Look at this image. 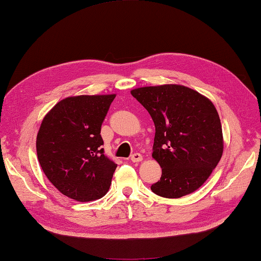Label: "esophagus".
Instances as JSON below:
<instances>
[{
	"label": "esophagus",
	"mask_w": 261,
	"mask_h": 261,
	"mask_svg": "<svg viewBox=\"0 0 261 261\" xmlns=\"http://www.w3.org/2000/svg\"><path fill=\"white\" fill-rule=\"evenodd\" d=\"M142 160V156L139 154V152H135V154L131 155V161L134 163H139Z\"/></svg>",
	"instance_id": "34e87169"
}]
</instances>
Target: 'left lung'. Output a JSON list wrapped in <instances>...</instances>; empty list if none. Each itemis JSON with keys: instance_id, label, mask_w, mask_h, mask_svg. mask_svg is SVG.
Instances as JSON below:
<instances>
[{"instance_id": "1", "label": "left lung", "mask_w": 261, "mask_h": 261, "mask_svg": "<svg viewBox=\"0 0 261 261\" xmlns=\"http://www.w3.org/2000/svg\"><path fill=\"white\" fill-rule=\"evenodd\" d=\"M131 95L155 124L152 157L162 167V176L151 185V191L164 198L196 191L223 154L222 124L215 106L180 85L142 87Z\"/></svg>"}]
</instances>
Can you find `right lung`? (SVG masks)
I'll list each match as a JSON object with an SVG mask.
<instances>
[{
    "label": "right lung",
    "mask_w": 261,
    "mask_h": 261,
    "mask_svg": "<svg viewBox=\"0 0 261 261\" xmlns=\"http://www.w3.org/2000/svg\"><path fill=\"white\" fill-rule=\"evenodd\" d=\"M114 98L68 97L39 127L36 148L43 172L61 193L76 201L96 200L110 189L117 165L104 154L100 129Z\"/></svg>",
    "instance_id": "right-lung-1"
}]
</instances>
